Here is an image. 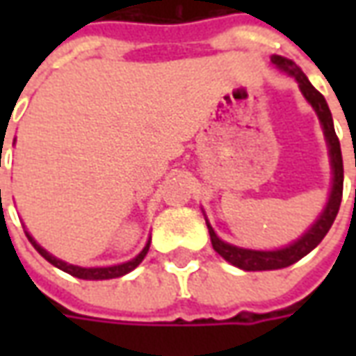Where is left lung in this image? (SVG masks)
<instances>
[{
	"mask_svg": "<svg viewBox=\"0 0 356 356\" xmlns=\"http://www.w3.org/2000/svg\"><path fill=\"white\" fill-rule=\"evenodd\" d=\"M270 60H273V65L282 68L286 72H290L298 80L301 93L305 95L307 101L311 102V106L316 110L318 120H321L322 127H324L326 140H328L332 170H334V183H332V194H330L328 204H326L321 217L316 219V223L298 242H293V244H290L288 248H282V250L257 252V250H244V248L231 246V244L217 238V234L208 223L209 238H211L213 250L223 259L232 263L234 267L244 268V270H273V268L290 267L296 261H299L301 257H305L309 252H313L314 248L321 244L322 238L326 236V232L330 231V227H332L337 211H339L341 196H343V158H341V147H339V139H337L336 129H334V120H332V112H330L328 104H326V99L311 86V81L307 80L305 74L301 72V68L296 66L293 60L278 57V55H275Z\"/></svg>",
	"mask_w": 356,
	"mask_h": 356,
	"instance_id": "obj_1",
	"label": "left lung"
}]
</instances>
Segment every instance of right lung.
Wrapping results in <instances>:
<instances>
[{"label": "right lung", "mask_w": 356, "mask_h": 356, "mask_svg": "<svg viewBox=\"0 0 356 356\" xmlns=\"http://www.w3.org/2000/svg\"><path fill=\"white\" fill-rule=\"evenodd\" d=\"M1 193V191H0ZM28 240L32 242V246L38 250V254L42 255V257H45L47 261L51 263V265H55L57 268H60V270H65V273H68V275L76 276V278H83V280H106V278H118V276H124L127 275V273H131L133 268L137 267L143 259H145V255H147L148 248H150V242H148L147 246L143 248V252H140L135 259H131V261L127 263H122V265H114V267H93V268H83V267H76V265H68V263L60 261V259H57V257H53V255L49 254V252H45L38 242H35L30 234L26 232Z\"/></svg>", "instance_id": "obj_1"}]
</instances>
